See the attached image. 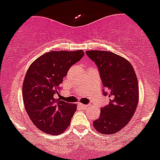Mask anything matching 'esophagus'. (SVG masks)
<instances>
[{
	"mask_svg": "<svg viewBox=\"0 0 160 160\" xmlns=\"http://www.w3.org/2000/svg\"><path fill=\"white\" fill-rule=\"evenodd\" d=\"M79 105H80V107L81 108H83V109H86L87 108L89 107L88 105H86V104H82V103H79Z\"/></svg>",
	"mask_w": 160,
	"mask_h": 160,
	"instance_id": "esophagus-1",
	"label": "esophagus"
}]
</instances>
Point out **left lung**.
<instances>
[{
	"label": "left lung",
	"instance_id": "8db88e82",
	"mask_svg": "<svg viewBox=\"0 0 160 160\" xmlns=\"http://www.w3.org/2000/svg\"><path fill=\"white\" fill-rule=\"evenodd\" d=\"M85 53L98 67L102 93L109 98L108 104L101 108L100 116L93 125L102 134H113L129 122L136 112L139 100L137 77L131 63L115 53L98 50Z\"/></svg>",
	"mask_w": 160,
	"mask_h": 160
}]
</instances>
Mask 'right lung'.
Returning a JSON list of instances; mask_svg holds the SVG:
<instances>
[{
    "mask_svg": "<svg viewBox=\"0 0 160 160\" xmlns=\"http://www.w3.org/2000/svg\"><path fill=\"white\" fill-rule=\"evenodd\" d=\"M82 50L49 52L30 65L23 84V100L28 117L42 132L58 135L67 129L76 104L56 98L60 84L72 65L84 57Z\"/></svg>",
    "mask_w": 160,
    "mask_h": 160,
    "instance_id": "obj_1",
    "label": "right lung"
}]
</instances>
